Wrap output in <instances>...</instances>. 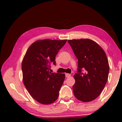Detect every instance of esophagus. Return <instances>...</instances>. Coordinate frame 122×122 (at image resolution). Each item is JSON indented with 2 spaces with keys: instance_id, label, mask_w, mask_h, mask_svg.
Returning <instances> with one entry per match:
<instances>
[{
  "instance_id": "34e87169",
  "label": "esophagus",
  "mask_w": 122,
  "mask_h": 122,
  "mask_svg": "<svg viewBox=\"0 0 122 122\" xmlns=\"http://www.w3.org/2000/svg\"><path fill=\"white\" fill-rule=\"evenodd\" d=\"M71 76V75L70 74H68V73H66V78H69Z\"/></svg>"
}]
</instances>
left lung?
<instances>
[{
  "mask_svg": "<svg viewBox=\"0 0 122 122\" xmlns=\"http://www.w3.org/2000/svg\"><path fill=\"white\" fill-rule=\"evenodd\" d=\"M78 59L73 86L76 99L83 102L96 99L103 91L109 74L108 61L103 49L89 39L68 40Z\"/></svg>",
  "mask_w": 122,
  "mask_h": 122,
  "instance_id": "left-lung-1",
  "label": "left lung"
}]
</instances>
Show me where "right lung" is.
Listing matches in <instances>:
<instances>
[{"mask_svg": "<svg viewBox=\"0 0 122 122\" xmlns=\"http://www.w3.org/2000/svg\"><path fill=\"white\" fill-rule=\"evenodd\" d=\"M66 40H39L28 48L21 64L23 83L29 94L43 104L56 101L63 84L65 74L51 73V65Z\"/></svg>", "mask_w": 122, "mask_h": 122, "instance_id": "add662e5", "label": "right lung"}]
</instances>
